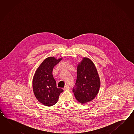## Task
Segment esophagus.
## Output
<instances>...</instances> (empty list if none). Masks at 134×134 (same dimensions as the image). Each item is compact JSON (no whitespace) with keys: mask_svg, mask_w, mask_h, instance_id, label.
Wrapping results in <instances>:
<instances>
[{"mask_svg":"<svg viewBox=\"0 0 134 134\" xmlns=\"http://www.w3.org/2000/svg\"><path fill=\"white\" fill-rule=\"evenodd\" d=\"M64 90H69L70 89V87H69V86L68 85H66L65 86V87H64Z\"/></svg>","mask_w":134,"mask_h":134,"instance_id":"1","label":"esophagus"}]
</instances>
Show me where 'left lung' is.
<instances>
[{
    "instance_id": "obj_1",
    "label": "left lung",
    "mask_w": 134,
    "mask_h": 134,
    "mask_svg": "<svg viewBox=\"0 0 134 134\" xmlns=\"http://www.w3.org/2000/svg\"><path fill=\"white\" fill-rule=\"evenodd\" d=\"M100 85L94 63L88 58H83L77 66V80L73 88L76 99L81 103L91 102L98 93Z\"/></svg>"
}]
</instances>
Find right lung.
Returning <instances> with one entry per match:
<instances>
[{"label": "right lung", "instance_id": "1", "mask_svg": "<svg viewBox=\"0 0 134 134\" xmlns=\"http://www.w3.org/2000/svg\"><path fill=\"white\" fill-rule=\"evenodd\" d=\"M61 60L62 58L57 59L54 57L46 58L34 74L32 81L34 92L38 100L44 105H54L63 92L62 88H57L53 76V68Z\"/></svg>", "mask_w": 134, "mask_h": 134}]
</instances>
